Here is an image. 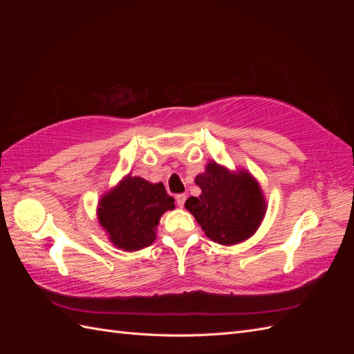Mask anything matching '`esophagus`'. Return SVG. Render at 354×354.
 I'll use <instances>...</instances> for the list:
<instances>
[{
	"label": "esophagus",
	"instance_id": "obj_1",
	"mask_svg": "<svg viewBox=\"0 0 354 354\" xmlns=\"http://www.w3.org/2000/svg\"><path fill=\"white\" fill-rule=\"evenodd\" d=\"M186 195L185 194H178V195H176V202H177V205L178 207H183L185 205V202H186Z\"/></svg>",
	"mask_w": 354,
	"mask_h": 354
}]
</instances>
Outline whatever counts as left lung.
<instances>
[{
  "instance_id": "1",
  "label": "left lung",
  "mask_w": 354,
  "mask_h": 354,
  "mask_svg": "<svg viewBox=\"0 0 354 354\" xmlns=\"http://www.w3.org/2000/svg\"><path fill=\"white\" fill-rule=\"evenodd\" d=\"M195 183L202 194L190 196L185 207L211 241L233 245L254 234L264 217L266 202L259 183L246 171L232 174L211 162Z\"/></svg>"
}]
</instances>
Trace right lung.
<instances>
[{"label":"right lung","mask_w":354,"mask_h":354,"mask_svg":"<svg viewBox=\"0 0 354 354\" xmlns=\"http://www.w3.org/2000/svg\"><path fill=\"white\" fill-rule=\"evenodd\" d=\"M174 208L162 183L127 176L99 203V221L118 248L137 251L151 245L160 216Z\"/></svg>","instance_id":"right-lung-1"}]
</instances>
